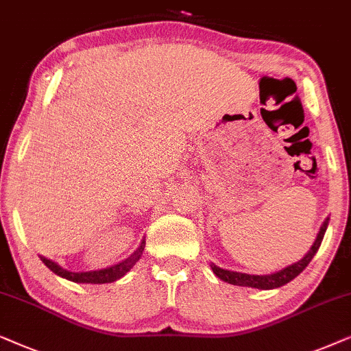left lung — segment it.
<instances>
[{
  "instance_id": "obj_1",
  "label": "left lung",
  "mask_w": 351,
  "mask_h": 351,
  "mask_svg": "<svg viewBox=\"0 0 351 351\" xmlns=\"http://www.w3.org/2000/svg\"><path fill=\"white\" fill-rule=\"evenodd\" d=\"M328 224H329V218H326L324 223H322L319 232H317L316 241L313 242L311 249L308 250V254L303 256L302 260H298L297 263L287 266V268L278 271V273L265 274V276H256V274H247V273H237V271L223 269V268H219V266L213 265V263L210 266H212L213 273L217 274V276L221 279V281L228 282V284H232V286L255 287V289H263V291L281 287V286H284V284L291 282L293 278H297L298 274H300L302 271L306 268L313 256L316 255L317 249H319L322 237H324V232H326V230H328Z\"/></svg>"
}]
</instances>
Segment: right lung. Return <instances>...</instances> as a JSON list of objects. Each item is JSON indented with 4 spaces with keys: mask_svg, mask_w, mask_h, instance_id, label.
Here are the masks:
<instances>
[{
    "mask_svg": "<svg viewBox=\"0 0 351 351\" xmlns=\"http://www.w3.org/2000/svg\"><path fill=\"white\" fill-rule=\"evenodd\" d=\"M144 247H146V241L141 242V245L138 247L136 252L133 255H130L127 260L120 261V263L112 265L109 268L104 269H97V271H85V273H73V271H67L56 263L53 260L45 258V256H40L41 261L48 266V268L53 271L54 274H58L60 278L69 279L72 282H83V284H106V282H114L117 279H120L121 276L128 273L130 269L133 268L134 263L141 258Z\"/></svg>",
    "mask_w": 351,
    "mask_h": 351,
    "instance_id": "1",
    "label": "right lung"
}]
</instances>
